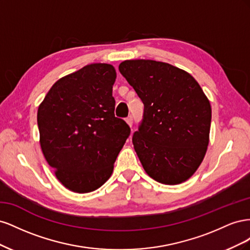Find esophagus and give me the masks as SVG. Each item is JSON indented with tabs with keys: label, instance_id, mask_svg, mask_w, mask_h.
<instances>
[{
	"label": "esophagus",
	"instance_id": "esophagus-1",
	"mask_svg": "<svg viewBox=\"0 0 250 250\" xmlns=\"http://www.w3.org/2000/svg\"><path fill=\"white\" fill-rule=\"evenodd\" d=\"M126 123L129 125L130 127L132 126V124H133V120H132V117H128V118H126Z\"/></svg>",
	"mask_w": 250,
	"mask_h": 250
}]
</instances>
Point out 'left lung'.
Instances as JSON below:
<instances>
[{
    "label": "left lung",
    "mask_w": 250,
    "mask_h": 250,
    "mask_svg": "<svg viewBox=\"0 0 250 250\" xmlns=\"http://www.w3.org/2000/svg\"><path fill=\"white\" fill-rule=\"evenodd\" d=\"M119 71L144 103L132 143L144 170L164 185L190 178L206 155L209 101L190 74L155 60H125Z\"/></svg>",
    "instance_id": "1"
}]
</instances>
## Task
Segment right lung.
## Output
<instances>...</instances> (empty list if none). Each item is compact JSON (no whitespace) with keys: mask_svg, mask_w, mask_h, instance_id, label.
I'll use <instances>...</instances> for the list:
<instances>
[{"mask_svg":"<svg viewBox=\"0 0 250 250\" xmlns=\"http://www.w3.org/2000/svg\"><path fill=\"white\" fill-rule=\"evenodd\" d=\"M111 64L92 63L60 78L37 111L40 143L57 179L75 193L97 190L110 177L130 127L115 116Z\"/></svg>","mask_w":250,"mask_h":250,"instance_id":"1","label":"right lung"}]
</instances>
